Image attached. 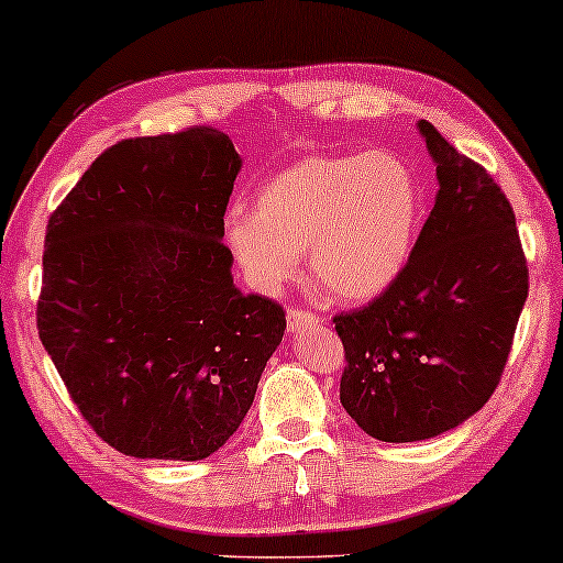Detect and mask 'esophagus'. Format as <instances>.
<instances>
[{
    "mask_svg": "<svg viewBox=\"0 0 563 563\" xmlns=\"http://www.w3.org/2000/svg\"><path fill=\"white\" fill-rule=\"evenodd\" d=\"M312 325H320L318 314L299 310V307H291V310L287 312V330H289V333H299V330L312 328Z\"/></svg>",
    "mask_w": 563,
    "mask_h": 563,
    "instance_id": "34e87169",
    "label": "esophagus"
}]
</instances>
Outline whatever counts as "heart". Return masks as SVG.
I'll use <instances>...</instances> for the list:
<instances>
[{
	"label": "heart",
	"mask_w": 563,
	"mask_h": 563,
	"mask_svg": "<svg viewBox=\"0 0 563 563\" xmlns=\"http://www.w3.org/2000/svg\"><path fill=\"white\" fill-rule=\"evenodd\" d=\"M422 218L415 168L391 151L307 156L225 218V245L253 287L276 291L299 274L343 302L379 297L405 272Z\"/></svg>",
	"instance_id": "obj_1"
}]
</instances>
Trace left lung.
I'll return each instance as SVG.
<instances>
[{
  "mask_svg": "<svg viewBox=\"0 0 563 563\" xmlns=\"http://www.w3.org/2000/svg\"><path fill=\"white\" fill-rule=\"evenodd\" d=\"M418 130L435 164L433 210L399 279L333 318L345 349L341 402L384 443L435 438L487 405L528 297L503 189L428 120Z\"/></svg>",
  "mask_w": 563,
  "mask_h": 563,
  "instance_id": "left-lung-1",
  "label": "left lung"
}]
</instances>
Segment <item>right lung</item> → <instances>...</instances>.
I'll list each match as a JSON object with an SVG mask.
<instances>
[{
  "label": "right lung",
  "mask_w": 563,
  "mask_h": 563,
  "mask_svg": "<svg viewBox=\"0 0 563 563\" xmlns=\"http://www.w3.org/2000/svg\"><path fill=\"white\" fill-rule=\"evenodd\" d=\"M243 161L212 128L107 148L45 230L37 333L95 433L199 461L251 410L287 318L233 284L222 243Z\"/></svg>",
  "instance_id": "obj_1"
}]
</instances>
